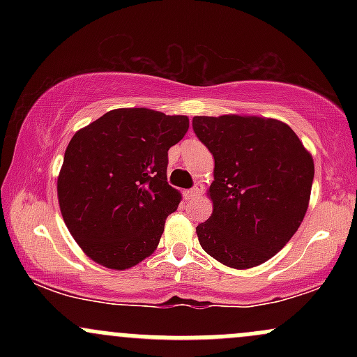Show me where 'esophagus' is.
<instances>
[{
  "label": "esophagus",
  "instance_id": "esophagus-1",
  "mask_svg": "<svg viewBox=\"0 0 357 357\" xmlns=\"http://www.w3.org/2000/svg\"><path fill=\"white\" fill-rule=\"evenodd\" d=\"M202 192H203V184L202 183H196L195 186L191 188V190H188L186 192H184V196H186L188 199H196L199 195H202Z\"/></svg>",
  "mask_w": 357,
  "mask_h": 357
}]
</instances>
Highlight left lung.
<instances>
[{
  "label": "left lung",
  "mask_w": 357,
  "mask_h": 357,
  "mask_svg": "<svg viewBox=\"0 0 357 357\" xmlns=\"http://www.w3.org/2000/svg\"><path fill=\"white\" fill-rule=\"evenodd\" d=\"M192 130L215 159L213 213L196 227L199 245L231 268L264 264L304 220L312 155L275 119L202 116L192 117Z\"/></svg>",
  "instance_id": "1"
}]
</instances>
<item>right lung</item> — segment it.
<instances>
[{
    "label": "right lung",
    "instance_id": "obj_1",
    "mask_svg": "<svg viewBox=\"0 0 357 357\" xmlns=\"http://www.w3.org/2000/svg\"><path fill=\"white\" fill-rule=\"evenodd\" d=\"M186 116L116 109L72 137L56 191L68 231L97 264L126 270L149 257L178 210L167 151L188 132Z\"/></svg>",
    "mask_w": 357,
    "mask_h": 357
}]
</instances>
